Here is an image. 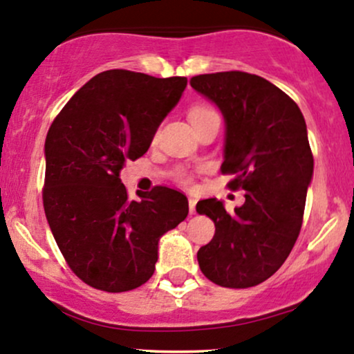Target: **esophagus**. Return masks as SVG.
<instances>
[{
    "label": "esophagus",
    "instance_id": "1",
    "mask_svg": "<svg viewBox=\"0 0 354 354\" xmlns=\"http://www.w3.org/2000/svg\"><path fill=\"white\" fill-rule=\"evenodd\" d=\"M188 203H189V213L194 214L196 213V200H194V198H189Z\"/></svg>",
    "mask_w": 354,
    "mask_h": 354
}]
</instances>
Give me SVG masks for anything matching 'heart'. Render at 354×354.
<instances>
[{
  "instance_id": "heart-1",
  "label": "heart",
  "mask_w": 354,
  "mask_h": 354,
  "mask_svg": "<svg viewBox=\"0 0 354 354\" xmlns=\"http://www.w3.org/2000/svg\"><path fill=\"white\" fill-rule=\"evenodd\" d=\"M206 113H211V109L206 108V106H194V108H191V111H189V120H193V118H198V116L206 115Z\"/></svg>"
}]
</instances>
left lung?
<instances>
[{
	"instance_id": "1",
	"label": "left lung",
	"mask_w": 354,
	"mask_h": 354,
	"mask_svg": "<svg viewBox=\"0 0 354 354\" xmlns=\"http://www.w3.org/2000/svg\"><path fill=\"white\" fill-rule=\"evenodd\" d=\"M189 83L225 118L221 171L236 174L230 188L246 191L234 214L214 198L198 203L216 226L198 263L219 286H256L281 268L301 230L313 180L306 123L298 104L261 76L211 73Z\"/></svg>"
}]
</instances>
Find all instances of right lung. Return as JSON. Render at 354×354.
<instances>
[{
  "instance_id": "right-lung-1",
  "label": "right lung",
  "mask_w": 354,
  "mask_h": 354,
  "mask_svg": "<svg viewBox=\"0 0 354 354\" xmlns=\"http://www.w3.org/2000/svg\"><path fill=\"white\" fill-rule=\"evenodd\" d=\"M186 83L185 76L103 71L73 95L48 131V225L73 273L96 290L121 293L145 284L161 236L188 216L180 191L156 186L131 201L120 178L126 161L148 151Z\"/></svg>"
}]
</instances>
